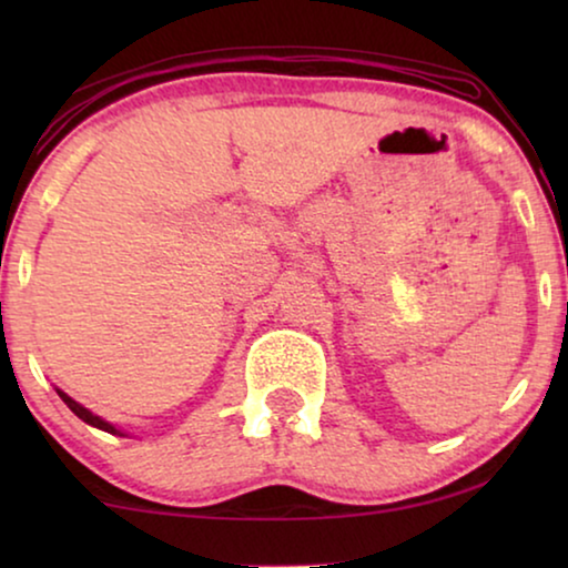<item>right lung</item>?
<instances>
[{
	"instance_id": "right-lung-1",
	"label": "right lung",
	"mask_w": 568,
	"mask_h": 568,
	"mask_svg": "<svg viewBox=\"0 0 568 568\" xmlns=\"http://www.w3.org/2000/svg\"><path fill=\"white\" fill-rule=\"evenodd\" d=\"M57 393H59V398L67 403L69 406V410H72L74 416H80L84 424H90V426H95V429H100V432H108V434H119V437H126V432H121V429H115V426L111 424V422H105V418H100V416H95L92 414L90 408H84L82 403H77L74 398H69V395L64 393V390H59L57 387Z\"/></svg>"
}]
</instances>
